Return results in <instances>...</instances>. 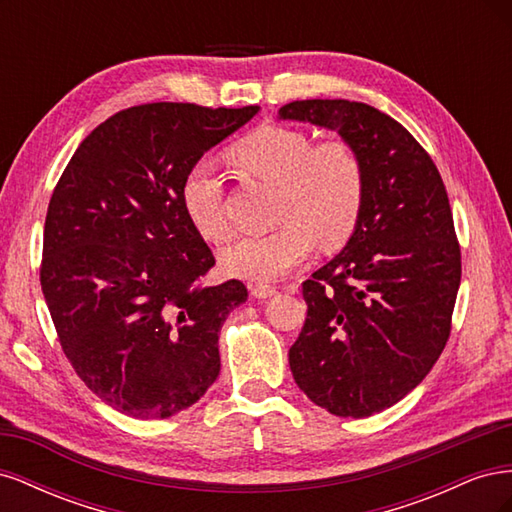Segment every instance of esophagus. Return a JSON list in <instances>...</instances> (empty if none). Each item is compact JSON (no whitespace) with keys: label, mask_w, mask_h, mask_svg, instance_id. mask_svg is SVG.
Wrapping results in <instances>:
<instances>
[{"label":"esophagus","mask_w":512,"mask_h":512,"mask_svg":"<svg viewBox=\"0 0 512 512\" xmlns=\"http://www.w3.org/2000/svg\"><path fill=\"white\" fill-rule=\"evenodd\" d=\"M250 290H252V294H254L256 299H271V297H275V294H277V286L267 284V282H256V284L250 286Z\"/></svg>","instance_id":"1"}]
</instances>
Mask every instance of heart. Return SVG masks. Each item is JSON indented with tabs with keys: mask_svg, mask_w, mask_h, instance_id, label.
<instances>
[{
	"mask_svg": "<svg viewBox=\"0 0 512 512\" xmlns=\"http://www.w3.org/2000/svg\"><path fill=\"white\" fill-rule=\"evenodd\" d=\"M228 162L241 175L277 188L275 222L280 230L243 237L222 252L226 273L250 282L284 277L322 245L344 243L359 224L365 203L361 153L342 136L314 138L303 130L262 126L230 147ZM222 183L205 164L192 166L181 183V205L207 241H224Z\"/></svg>",
	"mask_w": 512,
	"mask_h": 512,
	"instance_id": "obj_1",
	"label": "heart"
}]
</instances>
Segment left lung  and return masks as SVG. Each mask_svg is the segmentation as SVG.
I'll use <instances>...</instances> for the list:
<instances>
[{
  "label": "left lung",
  "mask_w": 512,
  "mask_h": 512,
  "mask_svg": "<svg viewBox=\"0 0 512 512\" xmlns=\"http://www.w3.org/2000/svg\"><path fill=\"white\" fill-rule=\"evenodd\" d=\"M280 119L339 132L365 166L361 220L303 282L307 318L288 361L316 406L371 416L423 382L451 335L461 250L446 188L416 138L374 106L297 100Z\"/></svg>",
  "instance_id": "obj_1"
}]
</instances>
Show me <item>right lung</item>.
<instances>
[{
	"instance_id": "add662e5",
	"label": "right lung",
	"mask_w": 512,
	"mask_h": 512,
	"mask_svg": "<svg viewBox=\"0 0 512 512\" xmlns=\"http://www.w3.org/2000/svg\"><path fill=\"white\" fill-rule=\"evenodd\" d=\"M258 106H130L74 151L44 222L40 284L59 344L104 404L168 418L220 374L218 333L247 299L181 205L185 173Z\"/></svg>"
}]
</instances>
